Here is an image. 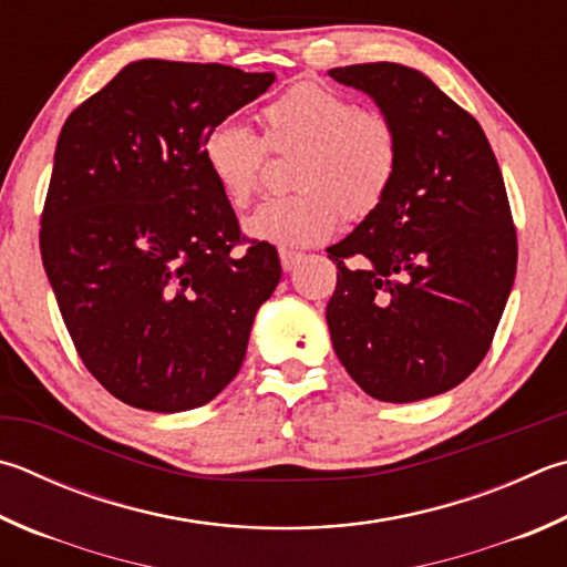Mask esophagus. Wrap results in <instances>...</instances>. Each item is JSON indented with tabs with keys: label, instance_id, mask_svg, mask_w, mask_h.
Listing matches in <instances>:
<instances>
[{
	"label": "esophagus",
	"instance_id": "1",
	"mask_svg": "<svg viewBox=\"0 0 567 567\" xmlns=\"http://www.w3.org/2000/svg\"><path fill=\"white\" fill-rule=\"evenodd\" d=\"M305 260L302 252H295V250H280V262H282V270L290 272L295 270L297 265H300Z\"/></svg>",
	"mask_w": 567,
	"mask_h": 567
}]
</instances>
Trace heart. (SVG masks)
Instances as JSON below:
<instances>
[{"mask_svg":"<svg viewBox=\"0 0 567 567\" xmlns=\"http://www.w3.org/2000/svg\"><path fill=\"white\" fill-rule=\"evenodd\" d=\"M262 138L238 118L205 131L200 158L233 208L250 205L267 151L295 153L287 168L292 193L265 200L248 220L252 240L305 248L327 240L339 218L362 223L382 208L401 161L399 131L386 113L317 81L285 89L262 109Z\"/></svg>","mask_w":567,"mask_h":567,"instance_id":"obj_1","label":"heart"}]
</instances>
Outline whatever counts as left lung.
I'll use <instances>...</instances> for the list:
<instances>
[{"mask_svg": "<svg viewBox=\"0 0 567 567\" xmlns=\"http://www.w3.org/2000/svg\"><path fill=\"white\" fill-rule=\"evenodd\" d=\"M329 76L372 96L401 141L382 208L327 248L332 347L379 401L444 394L483 362L516 280L498 161L481 123L416 69L377 61Z\"/></svg>", "mask_w": 567, "mask_h": 567, "instance_id": "obj_1", "label": "left lung"}]
</instances>
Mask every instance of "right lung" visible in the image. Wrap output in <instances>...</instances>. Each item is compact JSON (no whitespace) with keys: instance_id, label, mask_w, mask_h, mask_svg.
Returning a JSON list of instances; mask_svg holds the SVG:
<instances>
[{"instance_id":"obj_1","label":"right lung","mask_w":567,"mask_h":567,"mask_svg":"<svg viewBox=\"0 0 567 567\" xmlns=\"http://www.w3.org/2000/svg\"><path fill=\"white\" fill-rule=\"evenodd\" d=\"M275 74L141 59L71 111L41 213V260L81 362L123 404L176 414L240 372L282 277L200 158L215 121Z\"/></svg>"}]
</instances>
